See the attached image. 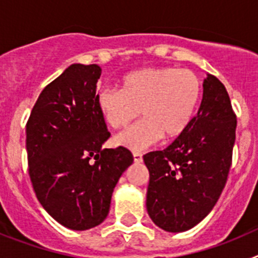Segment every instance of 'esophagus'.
<instances>
[{"mask_svg": "<svg viewBox=\"0 0 258 258\" xmlns=\"http://www.w3.org/2000/svg\"><path fill=\"white\" fill-rule=\"evenodd\" d=\"M133 159L136 163H141L142 161V154L141 152H133Z\"/></svg>", "mask_w": 258, "mask_h": 258, "instance_id": "obj_1", "label": "esophagus"}]
</instances>
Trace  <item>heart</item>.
I'll use <instances>...</instances> for the list:
<instances>
[{"mask_svg":"<svg viewBox=\"0 0 258 258\" xmlns=\"http://www.w3.org/2000/svg\"><path fill=\"white\" fill-rule=\"evenodd\" d=\"M202 94V80L194 71L155 67L133 71L121 79V89H102L97 107L113 129L143 120L117 134L115 143L138 151L161 137L175 138L190 124Z\"/></svg>","mask_w":258,"mask_h":258,"instance_id":"obj_1","label":"heart"}]
</instances>
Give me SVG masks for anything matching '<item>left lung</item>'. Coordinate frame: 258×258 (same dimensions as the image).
Segmentation results:
<instances>
[{
	"label": "left lung",
	"mask_w": 258,
	"mask_h": 258,
	"mask_svg": "<svg viewBox=\"0 0 258 258\" xmlns=\"http://www.w3.org/2000/svg\"><path fill=\"white\" fill-rule=\"evenodd\" d=\"M236 115L227 90L208 75L198 113L172 145L143 156L150 172L146 207L156 226L181 232L216 206L227 181Z\"/></svg>",
	"instance_id": "obj_1"
}]
</instances>
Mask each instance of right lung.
Wrapping results in <instances>:
<instances>
[{
    "instance_id": "right-lung-1",
    "label": "right lung",
    "mask_w": 258,
    "mask_h": 258,
    "mask_svg": "<svg viewBox=\"0 0 258 258\" xmlns=\"http://www.w3.org/2000/svg\"><path fill=\"white\" fill-rule=\"evenodd\" d=\"M97 64H72L45 86L26 125L28 173L36 197L56 222L88 230L104 221L127 149H102L111 133L97 107Z\"/></svg>"
}]
</instances>
